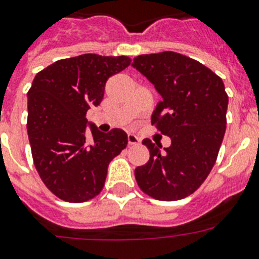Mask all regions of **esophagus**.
<instances>
[{"label": "esophagus", "instance_id": "esophagus-1", "mask_svg": "<svg viewBox=\"0 0 259 259\" xmlns=\"http://www.w3.org/2000/svg\"><path fill=\"white\" fill-rule=\"evenodd\" d=\"M128 145H139L140 144V139L134 134H128Z\"/></svg>", "mask_w": 259, "mask_h": 259}]
</instances>
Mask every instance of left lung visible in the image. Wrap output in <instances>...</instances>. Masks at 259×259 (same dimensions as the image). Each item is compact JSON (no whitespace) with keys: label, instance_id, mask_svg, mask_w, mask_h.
<instances>
[{"label":"left lung","instance_id":"obj_1","mask_svg":"<svg viewBox=\"0 0 259 259\" xmlns=\"http://www.w3.org/2000/svg\"><path fill=\"white\" fill-rule=\"evenodd\" d=\"M132 67L161 95L152 124L171 139L163 152L161 144L143 141L150 158L136 167L137 184L155 200L188 197L210 174L223 141L228 106L223 81L202 63L174 52L139 56Z\"/></svg>","mask_w":259,"mask_h":259}]
</instances>
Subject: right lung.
<instances>
[{"label":"right lung","mask_w":259,"mask_h":259,"mask_svg":"<svg viewBox=\"0 0 259 259\" xmlns=\"http://www.w3.org/2000/svg\"><path fill=\"white\" fill-rule=\"evenodd\" d=\"M130 63L125 56L81 54L54 62L32 81L27 132L33 163L48 189L61 200L84 202L97 196L109 163L127 146L123 130L104 134L85 114L101 104L107 79Z\"/></svg>","instance_id":"add662e5"}]
</instances>
